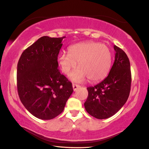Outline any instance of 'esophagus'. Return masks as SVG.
Masks as SVG:
<instances>
[{
  "mask_svg": "<svg viewBox=\"0 0 149 149\" xmlns=\"http://www.w3.org/2000/svg\"><path fill=\"white\" fill-rule=\"evenodd\" d=\"M80 86H79V85H78V84H72V87H73V90L74 91H77L79 87H80Z\"/></svg>",
  "mask_w": 149,
  "mask_h": 149,
  "instance_id": "obj_1",
  "label": "esophagus"
}]
</instances>
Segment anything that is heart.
<instances>
[{"mask_svg":"<svg viewBox=\"0 0 149 149\" xmlns=\"http://www.w3.org/2000/svg\"><path fill=\"white\" fill-rule=\"evenodd\" d=\"M111 51L107 45L98 42H81L69 46L68 54L62 53L58 61L62 72L69 75L78 63L80 68L71 74L73 81L81 82L87 78L91 82H97L107 77L112 64Z\"/></svg>","mask_w":149,"mask_h":149,"instance_id":"1","label":"heart"}]
</instances>
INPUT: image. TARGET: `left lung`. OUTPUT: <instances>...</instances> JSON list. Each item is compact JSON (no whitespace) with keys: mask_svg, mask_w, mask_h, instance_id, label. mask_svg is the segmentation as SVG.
<instances>
[{"mask_svg":"<svg viewBox=\"0 0 149 149\" xmlns=\"http://www.w3.org/2000/svg\"><path fill=\"white\" fill-rule=\"evenodd\" d=\"M109 75L100 84L87 87L88 97L84 103L86 111L97 119H105L116 114L129 98L132 76L128 56L119 47Z\"/></svg>","mask_w":149,"mask_h":149,"instance_id":"left-lung-1","label":"left lung"}]
</instances>
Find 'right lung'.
Returning <instances> with one entry per match:
<instances>
[{
    "mask_svg": "<svg viewBox=\"0 0 149 149\" xmlns=\"http://www.w3.org/2000/svg\"><path fill=\"white\" fill-rule=\"evenodd\" d=\"M65 38L40 37L23 51L18 62L20 100L39 119L51 120L61 114L73 91L72 83L58 68V56Z\"/></svg>",
    "mask_w": 149,
    "mask_h": 149,
    "instance_id": "add662e5",
    "label": "right lung"
}]
</instances>
